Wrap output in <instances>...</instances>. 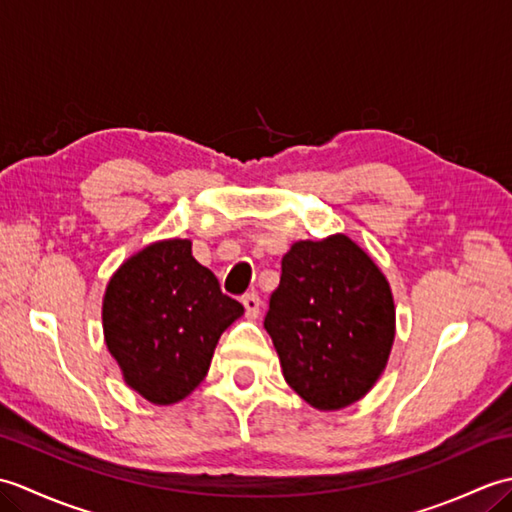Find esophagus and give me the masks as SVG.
<instances>
[{
  "label": "esophagus",
  "instance_id": "obj_1",
  "mask_svg": "<svg viewBox=\"0 0 512 512\" xmlns=\"http://www.w3.org/2000/svg\"><path fill=\"white\" fill-rule=\"evenodd\" d=\"M242 303H244V308H246V317L248 319H257L259 308H262V299H259L257 292H248V295H244Z\"/></svg>",
  "mask_w": 512,
  "mask_h": 512
}]
</instances>
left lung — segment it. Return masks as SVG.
I'll list each match as a JSON object with an SVG mask.
<instances>
[{
	"mask_svg": "<svg viewBox=\"0 0 512 512\" xmlns=\"http://www.w3.org/2000/svg\"><path fill=\"white\" fill-rule=\"evenodd\" d=\"M264 328L286 383L314 409H343L383 374L396 334L394 297L347 235L306 239L281 259Z\"/></svg>",
	"mask_w": 512,
	"mask_h": 512,
	"instance_id": "1",
	"label": "left lung"
}]
</instances>
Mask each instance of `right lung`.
I'll return each instance as SVG.
<instances>
[{
	"label": "right lung",
	"instance_id": "obj_1",
	"mask_svg": "<svg viewBox=\"0 0 512 512\" xmlns=\"http://www.w3.org/2000/svg\"><path fill=\"white\" fill-rule=\"evenodd\" d=\"M242 314V303L195 262L189 239H165L116 270L103 332L125 383L154 405H173L202 383L222 332Z\"/></svg>",
	"mask_w": 512,
	"mask_h": 512
}]
</instances>
